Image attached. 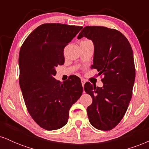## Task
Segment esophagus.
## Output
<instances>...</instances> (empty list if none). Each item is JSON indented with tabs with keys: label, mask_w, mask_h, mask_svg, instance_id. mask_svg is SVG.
<instances>
[{
	"label": "esophagus",
	"mask_w": 149,
	"mask_h": 149,
	"mask_svg": "<svg viewBox=\"0 0 149 149\" xmlns=\"http://www.w3.org/2000/svg\"><path fill=\"white\" fill-rule=\"evenodd\" d=\"M81 83H82V85H83V87L84 86V85L85 83V80L84 79H81Z\"/></svg>",
	"instance_id": "obj_1"
}]
</instances>
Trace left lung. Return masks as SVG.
<instances>
[{
    "label": "left lung",
    "instance_id": "obj_1",
    "mask_svg": "<svg viewBox=\"0 0 149 149\" xmlns=\"http://www.w3.org/2000/svg\"><path fill=\"white\" fill-rule=\"evenodd\" d=\"M85 37L94 44L93 64L103 87L90 83L84 90L92 98L87 109L89 121L100 130H111L120 122L127 111L135 79L132 49L122 33L104 26H85L78 39Z\"/></svg>",
    "mask_w": 149,
    "mask_h": 149
}]
</instances>
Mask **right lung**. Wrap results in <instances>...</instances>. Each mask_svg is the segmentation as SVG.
<instances>
[{
	"label": "right lung",
	"mask_w": 149,
	"mask_h": 149,
	"mask_svg": "<svg viewBox=\"0 0 149 149\" xmlns=\"http://www.w3.org/2000/svg\"><path fill=\"white\" fill-rule=\"evenodd\" d=\"M78 26L43 24L26 38L19 56V85L27 110L47 130L64 127L69 111L83 93L78 77L66 82L54 78L64 64L65 46L82 29Z\"/></svg>",
	"instance_id": "obj_1"
}]
</instances>
